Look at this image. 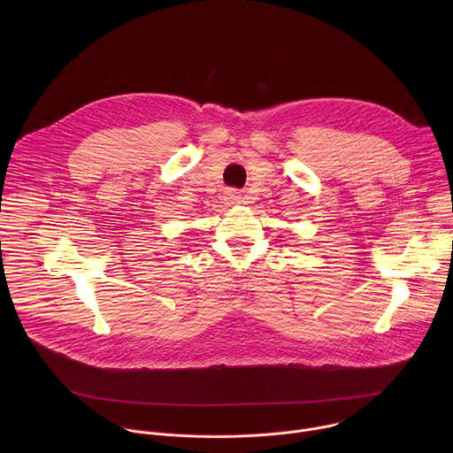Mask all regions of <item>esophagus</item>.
I'll list each match as a JSON object with an SVG mask.
<instances>
[{
    "label": "esophagus",
    "mask_w": 453,
    "mask_h": 453,
    "mask_svg": "<svg viewBox=\"0 0 453 453\" xmlns=\"http://www.w3.org/2000/svg\"><path fill=\"white\" fill-rule=\"evenodd\" d=\"M226 201L229 204H238V203H242V193L236 191V189H227L226 191Z\"/></svg>",
    "instance_id": "34e87169"
}]
</instances>
